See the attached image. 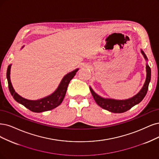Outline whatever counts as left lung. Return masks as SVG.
Masks as SVG:
<instances>
[{
    "mask_svg": "<svg viewBox=\"0 0 159 159\" xmlns=\"http://www.w3.org/2000/svg\"><path fill=\"white\" fill-rule=\"evenodd\" d=\"M144 57L148 60L144 52L142 50L141 51ZM146 71H147V77L145 82V84L143 88L139 91V92L136 96H134L132 98L128 99H125V100H116V99H105L100 96H99L98 94L93 91V90L90 88V92L92 94L97 104L102 107L104 109H106L109 111H111L112 113H121L127 111L128 110L130 109L134 105L138 104L139 102L142 101V99L145 96L148 90V87L149 82L151 80V68L148 65H146Z\"/></svg>",
    "mask_w": 159,
    "mask_h": 159,
    "instance_id": "8db88e82",
    "label": "left lung"
}]
</instances>
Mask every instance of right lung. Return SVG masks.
Segmentation results:
<instances>
[{
    "label": "right lung",
    "mask_w": 159,
    "mask_h": 159,
    "mask_svg": "<svg viewBox=\"0 0 159 159\" xmlns=\"http://www.w3.org/2000/svg\"><path fill=\"white\" fill-rule=\"evenodd\" d=\"M10 67L11 65H10L8 67L7 77L8 83V89L11 95L13 96L14 99L17 102L24 105L26 108L35 113H40L46 111H50L59 106L63 102V98L65 96H66L67 86L70 80L74 77L76 73L79 70L78 69H76L74 70L73 71L70 72L65 76L57 90L52 95L47 96L44 98L39 99V100L33 101L23 98L17 94L16 92H15V90L13 89L12 85H11L10 79Z\"/></svg>",
    "instance_id": "1"
}]
</instances>
